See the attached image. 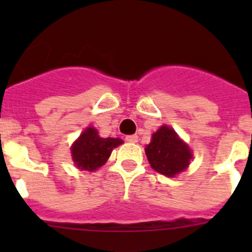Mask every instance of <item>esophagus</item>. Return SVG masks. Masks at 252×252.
<instances>
[{"label":"esophagus","mask_w":252,"mask_h":252,"mask_svg":"<svg viewBox=\"0 0 252 252\" xmlns=\"http://www.w3.org/2000/svg\"><path fill=\"white\" fill-rule=\"evenodd\" d=\"M137 135H128V136H126V141L127 142H131V144H135V142H137Z\"/></svg>","instance_id":"esophagus-1"}]
</instances>
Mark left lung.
Wrapping results in <instances>:
<instances>
[{"label": "left lung", "instance_id": "obj_1", "mask_svg": "<svg viewBox=\"0 0 252 252\" xmlns=\"http://www.w3.org/2000/svg\"><path fill=\"white\" fill-rule=\"evenodd\" d=\"M145 153L151 168L166 177H174L183 171L192 159L188 145L168 126H161L154 133Z\"/></svg>", "mask_w": 252, "mask_h": 252}]
</instances>
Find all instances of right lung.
Returning <instances> with one entry per match:
<instances>
[{"instance_id":"1","label":"right lung","mask_w":252,"mask_h":252,"mask_svg":"<svg viewBox=\"0 0 252 252\" xmlns=\"http://www.w3.org/2000/svg\"><path fill=\"white\" fill-rule=\"evenodd\" d=\"M122 144L121 139L99 137L97 130L88 127L73 144L72 157L77 168L93 171L101 168L115 148Z\"/></svg>"}]
</instances>
